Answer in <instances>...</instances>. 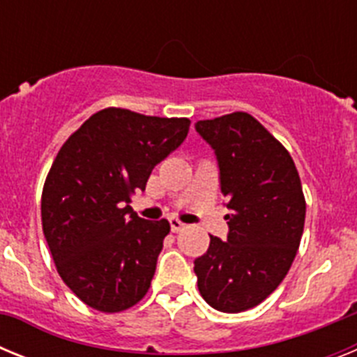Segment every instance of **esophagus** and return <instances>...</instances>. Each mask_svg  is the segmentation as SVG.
Returning a JSON list of instances; mask_svg holds the SVG:
<instances>
[{
  "label": "esophagus",
  "mask_w": 357,
  "mask_h": 357,
  "mask_svg": "<svg viewBox=\"0 0 357 357\" xmlns=\"http://www.w3.org/2000/svg\"><path fill=\"white\" fill-rule=\"evenodd\" d=\"M169 227H172V232H181L185 225L178 218H169Z\"/></svg>",
  "instance_id": "esophagus-1"
}]
</instances>
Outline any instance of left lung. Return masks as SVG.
<instances>
[{"mask_svg": "<svg viewBox=\"0 0 357 357\" xmlns=\"http://www.w3.org/2000/svg\"><path fill=\"white\" fill-rule=\"evenodd\" d=\"M214 150L227 198V241L211 236L195 259L198 289L211 307L241 313L277 289L295 259L305 220L291 155L247 112L195 123Z\"/></svg>", "mask_w": 357, "mask_h": 357, "instance_id": "left-lung-1", "label": "left lung"}]
</instances>
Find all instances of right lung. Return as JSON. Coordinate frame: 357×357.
Segmentation results:
<instances>
[{"label": "right lung", "mask_w": 357, "mask_h": 357, "mask_svg": "<svg viewBox=\"0 0 357 357\" xmlns=\"http://www.w3.org/2000/svg\"><path fill=\"white\" fill-rule=\"evenodd\" d=\"M189 123L110 107L56 153L40 200L44 238L59 275L89 307L119 313L146 295L169 223L137 216L130 195L144 191Z\"/></svg>", "instance_id": "add662e5"}]
</instances>
